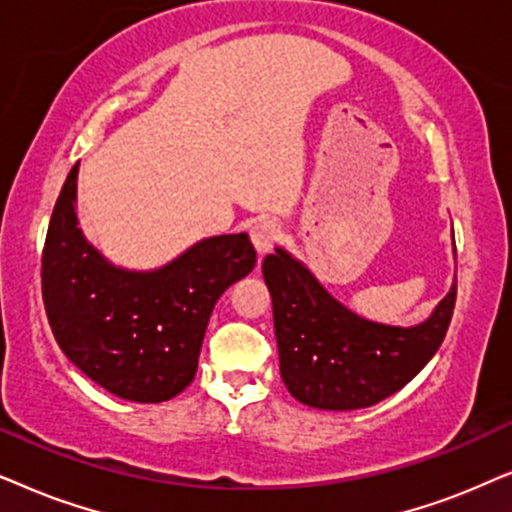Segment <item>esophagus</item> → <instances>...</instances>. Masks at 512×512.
Here are the masks:
<instances>
[{
    "instance_id": "obj_1",
    "label": "esophagus",
    "mask_w": 512,
    "mask_h": 512,
    "mask_svg": "<svg viewBox=\"0 0 512 512\" xmlns=\"http://www.w3.org/2000/svg\"><path fill=\"white\" fill-rule=\"evenodd\" d=\"M278 236H281V227H278L276 220H260L252 224L250 229V238L260 255H267V252L274 248Z\"/></svg>"
}]
</instances>
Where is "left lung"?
<instances>
[{
    "label": "left lung",
    "mask_w": 512,
    "mask_h": 512,
    "mask_svg": "<svg viewBox=\"0 0 512 512\" xmlns=\"http://www.w3.org/2000/svg\"><path fill=\"white\" fill-rule=\"evenodd\" d=\"M262 274L274 302L283 384L316 410H360L410 384L440 349L456 302L452 285L426 323L391 327L339 304L281 248L264 257Z\"/></svg>",
    "instance_id": "obj_1"
}]
</instances>
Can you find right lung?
<instances>
[{
	"label": "right lung",
	"mask_w": 512,
	"mask_h": 512,
	"mask_svg": "<svg viewBox=\"0 0 512 512\" xmlns=\"http://www.w3.org/2000/svg\"><path fill=\"white\" fill-rule=\"evenodd\" d=\"M79 161L53 208L42 252V297L67 358L105 391L163 403L192 384L210 313L248 276L257 250L248 234L196 243L159 271L112 267L77 227Z\"/></svg>",
	"instance_id": "obj_1"
}]
</instances>
